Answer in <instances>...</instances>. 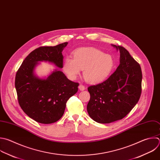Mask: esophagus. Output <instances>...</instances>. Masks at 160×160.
Here are the masks:
<instances>
[{
  "label": "esophagus",
  "instance_id": "obj_1",
  "mask_svg": "<svg viewBox=\"0 0 160 160\" xmlns=\"http://www.w3.org/2000/svg\"><path fill=\"white\" fill-rule=\"evenodd\" d=\"M78 88H79V90H81V91H83V90H85V87L83 85H79V86H78Z\"/></svg>",
  "mask_w": 160,
  "mask_h": 160
}]
</instances>
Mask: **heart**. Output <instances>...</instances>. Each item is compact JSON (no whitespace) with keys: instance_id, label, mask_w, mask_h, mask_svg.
<instances>
[{"instance_id":"1","label":"heart","mask_w":160,"mask_h":160,"mask_svg":"<svg viewBox=\"0 0 160 160\" xmlns=\"http://www.w3.org/2000/svg\"><path fill=\"white\" fill-rule=\"evenodd\" d=\"M73 58H65L63 69L71 79H75L83 70V77L89 83H98L111 74L115 61L112 55L95 48L86 47L75 50Z\"/></svg>"}]
</instances>
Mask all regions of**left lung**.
Wrapping results in <instances>:
<instances>
[{"mask_svg":"<svg viewBox=\"0 0 160 160\" xmlns=\"http://www.w3.org/2000/svg\"><path fill=\"white\" fill-rule=\"evenodd\" d=\"M120 52V64L104 82L90 86L87 104L89 116L100 124H109L124 118L138 103L141 93L142 72L129 51L111 44Z\"/></svg>","mask_w":160,"mask_h":160,"instance_id":"8db88e82","label":"left lung"}]
</instances>
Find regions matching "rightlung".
<instances>
[{
    "instance_id": "obj_1",
    "label": "right lung",
    "mask_w": 160,
    "mask_h": 160,
    "mask_svg": "<svg viewBox=\"0 0 160 160\" xmlns=\"http://www.w3.org/2000/svg\"><path fill=\"white\" fill-rule=\"evenodd\" d=\"M67 44L65 42L34 49L17 72L15 87L19 103L30 118L39 123L51 124L61 119L67 100L78 91L79 84L68 80L60 70H54L47 78H40L35 73L41 62L62 68V51Z\"/></svg>"
}]
</instances>
